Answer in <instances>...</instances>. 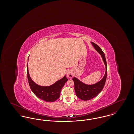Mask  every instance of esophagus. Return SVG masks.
<instances>
[{"label":"esophagus","mask_w":134,"mask_h":134,"mask_svg":"<svg viewBox=\"0 0 134 134\" xmlns=\"http://www.w3.org/2000/svg\"><path fill=\"white\" fill-rule=\"evenodd\" d=\"M67 77L68 78H72L73 77V73L71 71H68V72L67 73V75H66Z\"/></svg>","instance_id":"34e87169"}]
</instances>
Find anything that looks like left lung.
Masks as SVG:
<instances>
[{"mask_svg":"<svg viewBox=\"0 0 134 134\" xmlns=\"http://www.w3.org/2000/svg\"><path fill=\"white\" fill-rule=\"evenodd\" d=\"M91 44L102 57L105 66V73L104 76L100 81L92 85L85 84L81 82L76 78H73L72 80L74 82V88L77 96L83 100H89L97 96L103 89L107 77V64L104 54L98 45L93 42H91Z\"/></svg>","mask_w":134,"mask_h":134,"instance_id":"8db88e82","label":"left lung"}]
</instances>
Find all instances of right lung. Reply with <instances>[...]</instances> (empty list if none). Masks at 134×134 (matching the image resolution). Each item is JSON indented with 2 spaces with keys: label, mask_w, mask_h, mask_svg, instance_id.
<instances>
[{
  "label": "right lung",
  "mask_w": 134,
  "mask_h": 134,
  "mask_svg": "<svg viewBox=\"0 0 134 134\" xmlns=\"http://www.w3.org/2000/svg\"><path fill=\"white\" fill-rule=\"evenodd\" d=\"M27 76L29 85L32 91L36 96L47 102H54L59 98L61 89L68 80L66 75L52 85L41 86L37 85L32 80L29 74L27 65Z\"/></svg>",
  "instance_id": "obj_1"
}]
</instances>
